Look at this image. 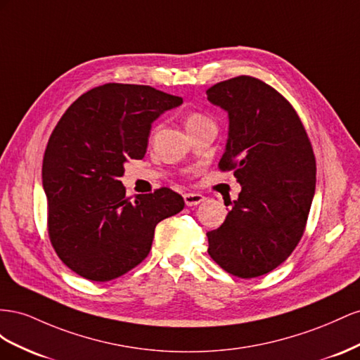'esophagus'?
<instances>
[{
	"instance_id": "1",
	"label": "esophagus",
	"mask_w": 360,
	"mask_h": 360,
	"mask_svg": "<svg viewBox=\"0 0 360 360\" xmlns=\"http://www.w3.org/2000/svg\"><path fill=\"white\" fill-rule=\"evenodd\" d=\"M205 200V196L199 193H186L184 194V202H186L187 207H196V205L202 203Z\"/></svg>"
}]
</instances>
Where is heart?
I'll return each instance as SVG.
<instances>
[{
  "instance_id": "obj_1",
  "label": "heart",
  "mask_w": 360,
  "mask_h": 360,
  "mask_svg": "<svg viewBox=\"0 0 360 360\" xmlns=\"http://www.w3.org/2000/svg\"><path fill=\"white\" fill-rule=\"evenodd\" d=\"M210 119L202 115V112H191V115H188L187 117V128L190 127H194V125H200V123L203 122H208Z\"/></svg>"
}]
</instances>
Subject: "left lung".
<instances>
[{"instance_id":"obj_1","label":"left lung","mask_w":360,"mask_h":360,"mask_svg":"<svg viewBox=\"0 0 360 360\" xmlns=\"http://www.w3.org/2000/svg\"><path fill=\"white\" fill-rule=\"evenodd\" d=\"M228 111L220 170L241 186L208 253L224 271L252 279L279 266L299 244L315 193V157L292 105L264 81L241 75L207 90Z\"/></svg>"}]
</instances>
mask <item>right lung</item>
Returning <instances> with one entry per match:
<instances>
[{
    "instance_id": "1",
    "label": "right lung",
    "mask_w": 360,
    "mask_h": 360,
    "mask_svg": "<svg viewBox=\"0 0 360 360\" xmlns=\"http://www.w3.org/2000/svg\"><path fill=\"white\" fill-rule=\"evenodd\" d=\"M182 98L150 86L108 83L72 104L49 137L42 164L48 233L58 258L94 282L137 266L155 226L178 214L184 199L170 188L127 198L123 164L141 160L152 122Z\"/></svg>"
}]
</instances>
